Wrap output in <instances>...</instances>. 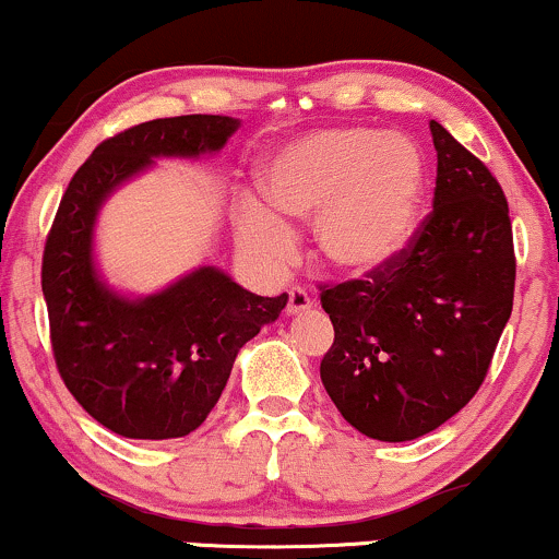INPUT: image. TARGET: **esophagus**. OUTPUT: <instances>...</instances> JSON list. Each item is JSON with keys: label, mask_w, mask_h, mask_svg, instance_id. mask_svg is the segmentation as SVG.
Instances as JSON below:
<instances>
[{"label": "esophagus", "mask_w": 559, "mask_h": 559, "mask_svg": "<svg viewBox=\"0 0 559 559\" xmlns=\"http://www.w3.org/2000/svg\"><path fill=\"white\" fill-rule=\"evenodd\" d=\"M312 310V297L305 292V288L294 286L288 288V305H286V312L288 316H301V312Z\"/></svg>", "instance_id": "1"}]
</instances>
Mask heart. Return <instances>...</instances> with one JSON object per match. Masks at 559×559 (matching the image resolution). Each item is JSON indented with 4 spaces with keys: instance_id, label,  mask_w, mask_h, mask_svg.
<instances>
[{
    "instance_id": "obj_1",
    "label": "heart",
    "mask_w": 559,
    "mask_h": 559,
    "mask_svg": "<svg viewBox=\"0 0 559 559\" xmlns=\"http://www.w3.org/2000/svg\"><path fill=\"white\" fill-rule=\"evenodd\" d=\"M265 204L241 197L236 236L260 267L278 273L294 249L286 226L312 223L316 254L344 275L391 265L418 230L428 191L420 146L365 126L320 128L286 141L260 170Z\"/></svg>"
}]
</instances>
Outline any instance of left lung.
Instances as JSON below:
<instances>
[{"instance_id": "obj_1", "label": "left lung", "mask_w": 559, "mask_h": 559, "mask_svg": "<svg viewBox=\"0 0 559 559\" xmlns=\"http://www.w3.org/2000/svg\"><path fill=\"white\" fill-rule=\"evenodd\" d=\"M433 213L362 281L325 286L333 344L320 378L349 426L378 441L436 431L473 400L512 312L515 249L502 186L444 126Z\"/></svg>"}]
</instances>
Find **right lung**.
Wrapping results in <instances>:
<instances>
[{"label": "right lung", "instance_id": "1", "mask_svg": "<svg viewBox=\"0 0 559 559\" xmlns=\"http://www.w3.org/2000/svg\"><path fill=\"white\" fill-rule=\"evenodd\" d=\"M241 123L181 115L102 141L62 194L41 262L57 370L96 423L126 439H178L221 400L236 355L288 297H258L204 265L150 297L115 292L94 260V228L115 189L159 157L199 159Z\"/></svg>", "mask_w": 559, "mask_h": 559}]
</instances>
